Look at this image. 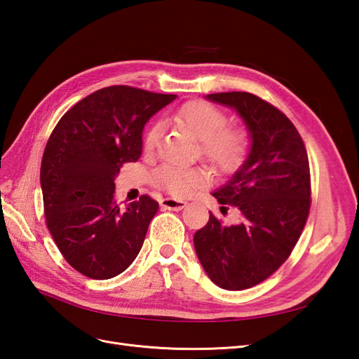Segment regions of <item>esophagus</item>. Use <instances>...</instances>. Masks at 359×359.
Wrapping results in <instances>:
<instances>
[{
	"instance_id": "1",
	"label": "esophagus",
	"mask_w": 359,
	"mask_h": 359,
	"mask_svg": "<svg viewBox=\"0 0 359 359\" xmlns=\"http://www.w3.org/2000/svg\"><path fill=\"white\" fill-rule=\"evenodd\" d=\"M161 206L166 210H172V211H181L182 208H186L187 202L184 201H178V199H172V198H165L161 201Z\"/></svg>"
}]
</instances>
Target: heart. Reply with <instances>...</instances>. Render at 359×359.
<instances>
[{
    "label": "heart",
    "instance_id": "heart-1",
    "mask_svg": "<svg viewBox=\"0 0 359 359\" xmlns=\"http://www.w3.org/2000/svg\"><path fill=\"white\" fill-rule=\"evenodd\" d=\"M173 119L201 140V153L210 165L222 173H232L240 168L248 154V135L243 127L227 126V114L210 102L191 100L184 103ZM161 128L151 126L144 139L147 153L154 151ZM153 181L175 198L189 196L210 182V173L202 168H178L163 165L156 169Z\"/></svg>",
    "mask_w": 359,
    "mask_h": 359
}]
</instances>
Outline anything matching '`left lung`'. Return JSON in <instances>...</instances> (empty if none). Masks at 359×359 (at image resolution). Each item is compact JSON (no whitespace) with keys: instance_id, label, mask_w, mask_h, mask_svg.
<instances>
[{"instance_id":"1","label":"left lung","mask_w":359,"mask_h":359,"mask_svg":"<svg viewBox=\"0 0 359 359\" xmlns=\"http://www.w3.org/2000/svg\"><path fill=\"white\" fill-rule=\"evenodd\" d=\"M243 116L252 149L232 180L212 193L223 208L236 206L241 222L210 220L194 233L206 274L227 290L262 283L283 265L307 223L311 180L306 145L290 119L260 97L232 91L206 95Z\"/></svg>"}]
</instances>
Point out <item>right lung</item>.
<instances>
[{
	"label": "right lung",
	"mask_w": 359,
	"mask_h": 359,
	"mask_svg": "<svg viewBox=\"0 0 359 359\" xmlns=\"http://www.w3.org/2000/svg\"><path fill=\"white\" fill-rule=\"evenodd\" d=\"M175 94L106 86L72 106L43 153L40 182L46 226L62 257L94 280L121 274L136 259L158 202L115 199L119 168L142 154L145 123Z\"/></svg>",
	"instance_id": "add662e5"
}]
</instances>
